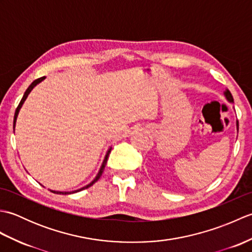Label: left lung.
<instances>
[{"label": "left lung", "mask_w": 252, "mask_h": 252, "mask_svg": "<svg viewBox=\"0 0 252 252\" xmlns=\"http://www.w3.org/2000/svg\"><path fill=\"white\" fill-rule=\"evenodd\" d=\"M224 94H225L227 100H228V101H231V103H233L234 99H233V96H232L231 92H229L228 90H226V91H225V93H224ZM237 129H238V121H237Z\"/></svg>", "instance_id": "8db88e82"}]
</instances>
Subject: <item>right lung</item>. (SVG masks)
Segmentation results:
<instances>
[{"label": "right lung", "instance_id": "right-lung-1", "mask_svg": "<svg viewBox=\"0 0 252 252\" xmlns=\"http://www.w3.org/2000/svg\"><path fill=\"white\" fill-rule=\"evenodd\" d=\"M44 79H45V77H41V78H39V79L34 80V81L32 82V83L29 85V88L26 90V92H25V94H24V96H23V98H21L20 103H19V105L17 106V108H16V111H15V116H14V127H15V125H16V119H17V116H18L19 109L21 108V106H23L24 101H25V100H26V98H27V96H28V94L31 92V90L33 89L37 83H40L41 81H43ZM110 151H111V149H109V151L107 152V154H106V157H105V159H104V162H103V164H101V167H100V169H99V172H98V174L96 175V178H95L92 182H91V183H90L89 185L84 186L83 189H78V190H74V191H55V190H52V191H53V192H56V194H65V195H67V194H71V192H77V191H79V190H82V189H89V187H90V186H92V185L95 183V182H97V181H98V179H99L100 176H101V173L104 172L105 165H106V162H107V159H108V156H109V154H110Z\"/></svg>", "mask_w": 252, "mask_h": 252}]
</instances>
